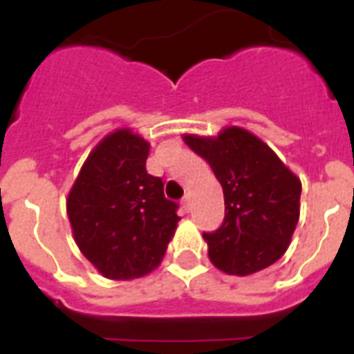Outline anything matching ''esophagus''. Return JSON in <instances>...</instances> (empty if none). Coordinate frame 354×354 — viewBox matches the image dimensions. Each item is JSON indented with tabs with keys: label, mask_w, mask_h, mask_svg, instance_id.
<instances>
[{
	"label": "esophagus",
	"mask_w": 354,
	"mask_h": 354,
	"mask_svg": "<svg viewBox=\"0 0 354 354\" xmlns=\"http://www.w3.org/2000/svg\"><path fill=\"white\" fill-rule=\"evenodd\" d=\"M182 207L185 213H189V211H191V198H189V196H185V198L182 200Z\"/></svg>",
	"instance_id": "esophagus-1"
}]
</instances>
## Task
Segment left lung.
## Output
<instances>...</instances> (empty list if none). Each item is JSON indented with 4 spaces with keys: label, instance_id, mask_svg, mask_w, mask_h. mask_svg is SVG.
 <instances>
[{
    "label": "left lung",
    "instance_id": "obj_1",
    "mask_svg": "<svg viewBox=\"0 0 354 354\" xmlns=\"http://www.w3.org/2000/svg\"><path fill=\"white\" fill-rule=\"evenodd\" d=\"M183 141L209 163L224 191V222L204 233L211 263L230 275L274 264L299 221V178L244 128L230 127L216 138L183 136Z\"/></svg>",
    "mask_w": 354,
    "mask_h": 354
}]
</instances>
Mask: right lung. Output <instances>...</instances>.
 <instances>
[{
	"label": "right lung",
	"instance_id": "add662e5",
	"mask_svg": "<svg viewBox=\"0 0 354 354\" xmlns=\"http://www.w3.org/2000/svg\"><path fill=\"white\" fill-rule=\"evenodd\" d=\"M149 149L132 130L110 133L91 150L69 191L75 242L108 279L152 272L180 221L161 178L147 172Z\"/></svg>",
	"mask_w": 354,
	"mask_h": 354
}]
</instances>
